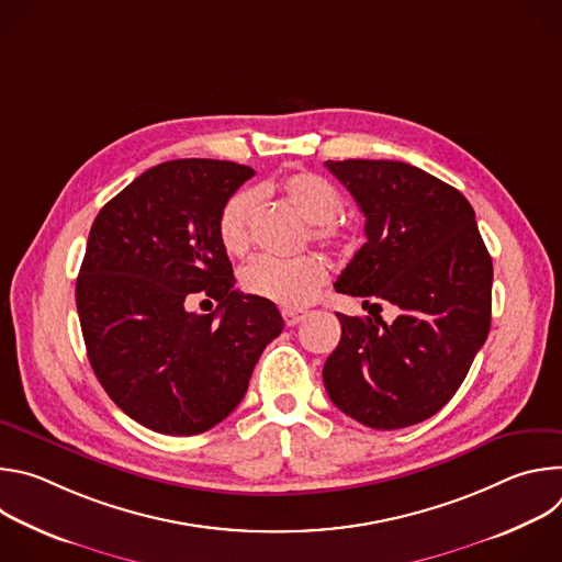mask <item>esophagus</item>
Segmentation results:
<instances>
[{
    "mask_svg": "<svg viewBox=\"0 0 562 562\" xmlns=\"http://www.w3.org/2000/svg\"><path fill=\"white\" fill-rule=\"evenodd\" d=\"M282 317H284V325L286 327H295L306 317V313L297 311V308H282Z\"/></svg>",
    "mask_w": 562,
    "mask_h": 562,
    "instance_id": "1",
    "label": "esophagus"
}]
</instances>
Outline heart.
I'll return each mask as SVG.
<instances>
[{
    "instance_id": "obj_1",
    "label": "heart",
    "mask_w": 562,
    "mask_h": 562,
    "mask_svg": "<svg viewBox=\"0 0 562 562\" xmlns=\"http://www.w3.org/2000/svg\"><path fill=\"white\" fill-rule=\"evenodd\" d=\"M280 191L297 215L311 224L313 243L329 249L345 243V231L336 222L342 213L345 198L334 182L304 171L286 178L280 184ZM258 202L260 195L256 189H243L233 193L220 209L217 237L228 256H243L249 249L251 217ZM239 282L249 295L286 308H302L315 300L327 282V267L317 256H302L295 260L256 258L243 269Z\"/></svg>"
}]
</instances>
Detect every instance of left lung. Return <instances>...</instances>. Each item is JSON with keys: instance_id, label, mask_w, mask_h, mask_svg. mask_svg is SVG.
I'll return each instance as SVG.
<instances>
[{"instance_id": "1", "label": "left lung", "mask_w": 562, "mask_h": 562, "mask_svg": "<svg viewBox=\"0 0 562 562\" xmlns=\"http://www.w3.org/2000/svg\"><path fill=\"white\" fill-rule=\"evenodd\" d=\"M325 167L367 217V243L336 291L400 308L391 325L336 313L342 338L323 369L327 393L371 429L418 425L449 403L487 340L490 251L467 198L427 171L393 159Z\"/></svg>"}]
</instances>
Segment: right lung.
Instances as JSON below:
<instances>
[{
    "mask_svg": "<svg viewBox=\"0 0 562 562\" xmlns=\"http://www.w3.org/2000/svg\"><path fill=\"white\" fill-rule=\"evenodd\" d=\"M254 176L222 159H173L135 178L91 226L75 286L87 353L113 403L157 434L222 423L282 334L273 302L233 289L217 237L220 209ZM195 294L218 308L189 312Z\"/></svg>",
    "mask_w": 562,
    "mask_h": 562,
    "instance_id": "right-lung-1",
    "label": "right lung"
}]
</instances>
